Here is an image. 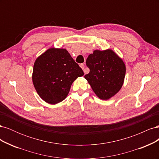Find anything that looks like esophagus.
<instances>
[{"instance_id": "34e87169", "label": "esophagus", "mask_w": 159, "mask_h": 159, "mask_svg": "<svg viewBox=\"0 0 159 159\" xmlns=\"http://www.w3.org/2000/svg\"><path fill=\"white\" fill-rule=\"evenodd\" d=\"M80 68H81V69H82V70H84V68H85V66H84V64H81L80 65ZM84 73L85 74V71L84 70Z\"/></svg>"}]
</instances>
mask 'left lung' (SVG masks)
I'll return each mask as SVG.
<instances>
[{
    "label": "left lung",
    "instance_id": "obj_1",
    "mask_svg": "<svg viewBox=\"0 0 159 159\" xmlns=\"http://www.w3.org/2000/svg\"><path fill=\"white\" fill-rule=\"evenodd\" d=\"M86 65L90 70L84 78L95 94L108 100L121 89L126 73L123 60L111 49L95 50L89 55Z\"/></svg>",
    "mask_w": 159,
    "mask_h": 159
}]
</instances>
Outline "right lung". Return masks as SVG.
<instances>
[{
  "mask_svg": "<svg viewBox=\"0 0 159 159\" xmlns=\"http://www.w3.org/2000/svg\"><path fill=\"white\" fill-rule=\"evenodd\" d=\"M84 74L68 50L50 48L36 59L32 78L42 99L55 105L66 98L71 84Z\"/></svg>",
  "mask_w": 159,
  "mask_h": 159,
  "instance_id": "obj_1",
  "label": "right lung"
}]
</instances>
